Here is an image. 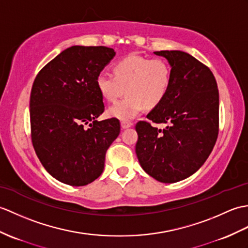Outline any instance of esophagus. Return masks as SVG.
<instances>
[{
	"instance_id": "34e87169",
	"label": "esophagus",
	"mask_w": 248,
	"mask_h": 248,
	"mask_svg": "<svg viewBox=\"0 0 248 248\" xmlns=\"http://www.w3.org/2000/svg\"><path fill=\"white\" fill-rule=\"evenodd\" d=\"M133 125V124L132 123H128V122H122V128L123 129H128L130 128V126Z\"/></svg>"
}]
</instances>
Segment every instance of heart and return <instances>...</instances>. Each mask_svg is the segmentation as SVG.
<instances>
[{"label":"heart","mask_w":248,"mask_h":248,"mask_svg":"<svg viewBox=\"0 0 248 248\" xmlns=\"http://www.w3.org/2000/svg\"><path fill=\"white\" fill-rule=\"evenodd\" d=\"M113 74L101 73L96 79L97 90L106 100H117L108 108V115L120 120H131L143 108H153L164 100L171 84V66L163 58L132 55L116 62Z\"/></svg>","instance_id":"heart-1"}]
</instances>
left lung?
Segmentation results:
<instances>
[{
    "label": "left lung",
    "instance_id": "1",
    "mask_svg": "<svg viewBox=\"0 0 248 248\" xmlns=\"http://www.w3.org/2000/svg\"><path fill=\"white\" fill-rule=\"evenodd\" d=\"M171 66L164 100L136 124L135 151L141 168L162 183H176L197 172L218 134V90L214 74L185 51L160 50ZM167 123L160 130L151 124Z\"/></svg>",
    "mask_w": 248,
    "mask_h": 248
}]
</instances>
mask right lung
I'll return each instance as SVG.
<instances>
[{"instance_id":"add662e5","label":"right lung","mask_w":248,"mask_h":248,"mask_svg":"<svg viewBox=\"0 0 248 248\" xmlns=\"http://www.w3.org/2000/svg\"><path fill=\"white\" fill-rule=\"evenodd\" d=\"M114 56L106 46L75 45L49 61L33 81L32 146L45 170L66 185L84 186L99 177L107 150L120 133L117 118L96 120L105 111L96 79Z\"/></svg>"}]
</instances>
